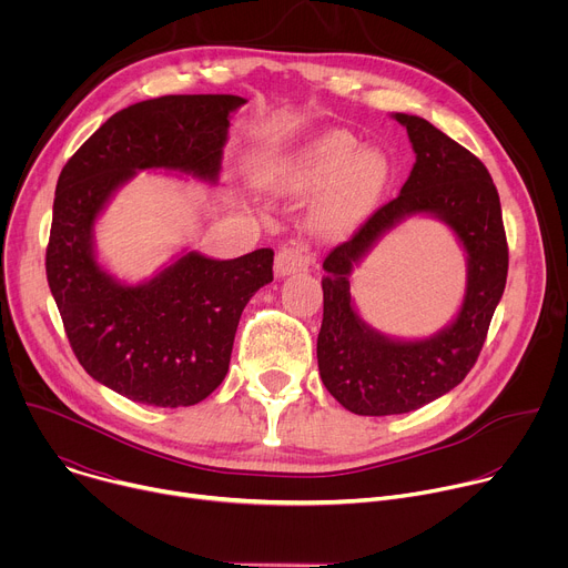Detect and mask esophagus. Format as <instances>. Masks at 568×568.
Segmentation results:
<instances>
[{
  "label": "esophagus",
  "mask_w": 568,
  "mask_h": 568,
  "mask_svg": "<svg viewBox=\"0 0 568 568\" xmlns=\"http://www.w3.org/2000/svg\"><path fill=\"white\" fill-rule=\"evenodd\" d=\"M312 265H314V256L307 252L305 245H301V242H287V245L281 247L276 254L274 274L283 278L290 274L307 272Z\"/></svg>",
  "instance_id": "obj_1"
}]
</instances>
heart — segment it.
I'll use <instances>...</instances> for the list:
<instances>
[{"label":"heart","instance_id":"b5f03b06","mask_svg":"<svg viewBox=\"0 0 568 568\" xmlns=\"http://www.w3.org/2000/svg\"><path fill=\"white\" fill-rule=\"evenodd\" d=\"M384 180V159L371 150L359 152V141L346 132H328L294 150L272 152L258 164V182L278 193L326 186L314 206L323 226L355 222L373 204Z\"/></svg>","mask_w":568,"mask_h":568}]
</instances>
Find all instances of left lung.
Returning a JSON list of instances; mask_svg holds the SVG:
<instances>
[{"instance_id": "obj_1", "label": "left lung", "mask_w": 568, "mask_h": 568, "mask_svg": "<svg viewBox=\"0 0 568 568\" xmlns=\"http://www.w3.org/2000/svg\"><path fill=\"white\" fill-rule=\"evenodd\" d=\"M393 119L407 128L414 145L412 175L395 200L323 261L318 373L331 395L357 416L409 414L460 384L488 337L508 276L501 202L483 161L420 116L397 112ZM414 214H432L455 231L468 254V283L449 327L425 341H395L356 314L349 274L382 234Z\"/></svg>"}]
</instances>
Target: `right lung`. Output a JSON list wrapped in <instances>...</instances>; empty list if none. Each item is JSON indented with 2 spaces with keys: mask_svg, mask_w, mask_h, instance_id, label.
Returning <instances> with one entry per match:
<instances>
[{
  "mask_svg": "<svg viewBox=\"0 0 568 568\" xmlns=\"http://www.w3.org/2000/svg\"><path fill=\"white\" fill-rule=\"evenodd\" d=\"M233 94H180L110 116L67 161L55 186L47 281L73 355L97 382L150 407H191L229 371L237 321L272 283V250L233 261L184 252L128 285L97 261L94 224L136 171L217 182Z\"/></svg>",
  "mask_w": 568,
  "mask_h": 568,
  "instance_id": "obj_1",
  "label": "right lung"
}]
</instances>
